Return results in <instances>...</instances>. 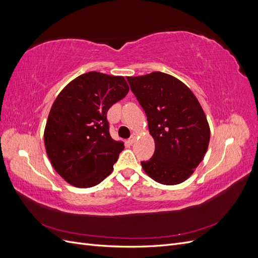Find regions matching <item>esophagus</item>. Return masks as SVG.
<instances>
[{
    "mask_svg": "<svg viewBox=\"0 0 258 258\" xmlns=\"http://www.w3.org/2000/svg\"><path fill=\"white\" fill-rule=\"evenodd\" d=\"M136 140H137V137L134 135V136H132V137L128 140V142H129L130 144H134V143L136 142Z\"/></svg>",
    "mask_w": 258,
    "mask_h": 258,
    "instance_id": "1",
    "label": "esophagus"
}]
</instances>
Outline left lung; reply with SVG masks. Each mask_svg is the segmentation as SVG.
Instances as JSON below:
<instances>
[{
	"label": "left lung",
	"mask_w": 258,
	"mask_h": 258,
	"mask_svg": "<svg viewBox=\"0 0 258 258\" xmlns=\"http://www.w3.org/2000/svg\"><path fill=\"white\" fill-rule=\"evenodd\" d=\"M147 117L155 153L141 165L154 181H186L204 159L210 142L206 114L192 91L174 76L153 72L127 77Z\"/></svg>",
	"instance_id": "left-lung-1"
}]
</instances>
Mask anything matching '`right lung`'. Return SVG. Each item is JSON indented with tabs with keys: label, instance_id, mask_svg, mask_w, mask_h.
<instances>
[{
	"label": "right lung",
	"instance_id": "add662e5",
	"mask_svg": "<svg viewBox=\"0 0 258 258\" xmlns=\"http://www.w3.org/2000/svg\"><path fill=\"white\" fill-rule=\"evenodd\" d=\"M128 91L122 76L88 72L69 83L54 100L44 143L53 169L69 184L88 188L111 174L124 146L112 139L106 114Z\"/></svg>",
	"mask_w": 258,
	"mask_h": 258
}]
</instances>
